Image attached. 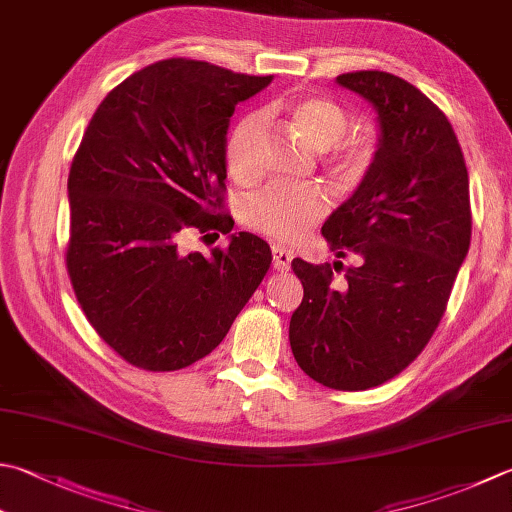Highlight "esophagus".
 Returning a JSON list of instances; mask_svg holds the SVG:
<instances>
[{
  "instance_id": "obj_1",
  "label": "esophagus",
  "mask_w": 512,
  "mask_h": 512,
  "mask_svg": "<svg viewBox=\"0 0 512 512\" xmlns=\"http://www.w3.org/2000/svg\"><path fill=\"white\" fill-rule=\"evenodd\" d=\"M293 250L282 246V244H273V264L277 270H288L290 262H293Z\"/></svg>"
}]
</instances>
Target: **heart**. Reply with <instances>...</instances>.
Returning a JSON list of instances; mask_svg holds the SVG:
<instances>
[{
    "mask_svg": "<svg viewBox=\"0 0 512 512\" xmlns=\"http://www.w3.org/2000/svg\"><path fill=\"white\" fill-rule=\"evenodd\" d=\"M288 115L310 146L330 150V168L339 179L353 182L364 173L373 155V142L368 135L342 137L348 128V115L337 102L322 95L299 97L288 104ZM259 126L262 122L257 115L244 117L226 144V166L242 184L255 182L259 175L255 162ZM326 210L328 199L319 188L273 186L248 199L244 217L259 233L279 242H297L326 215Z\"/></svg>",
    "mask_w": 512,
    "mask_h": 512,
    "instance_id": "obj_1",
    "label": "heart"
}]
</instances>
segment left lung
<instances>
[{
  "label": "left lung",
  "instance_id": "left-lung-1",
  "mask_svg": "<svg viewBox=\"0 0 512 512\" xmlns=\"http://www.w3.org/2000/svg\"><path fill=\"white\" fill-rule=\"evenodd\" d=\"M335 82L375 108L373 162L322 235L344 279L293 259L304 299L290 317L299 368L335 390L388 382L422 353L442 319L470 246L468 170L446 115L422 90L382 70Z\"/></svg>",
  "mask_w": 512,
  "mask_h": 512
}]
</instances>
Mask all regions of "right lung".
I'll return each instance as SVG.
<instances>
[{
  "instance_id": "obj_1",
  "label": "right lung",
  "mask_w": 512,
  "mask_h": 512,
  "mask_svg": "<svg viewBox=\"0 0 512 512\" xmlns=\"http://www.w3.org/2000/svg\"><path fill=\"white\" fill-rule=\"evenodd\" d=\"M270 82L164 59L110 90L90 119L68 175L66 266L88 322L128 364L153 373L195 364L262 284L270 246L230 235L233 217L215 210L230 117ZM215 227L228 249L185 253L188 232Z\"/></svg>"
}]
</instances>
